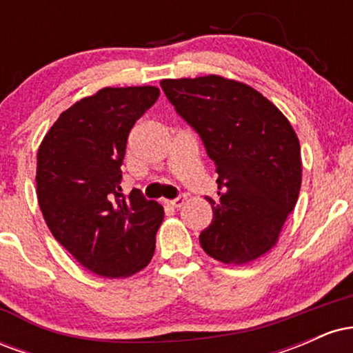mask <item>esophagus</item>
I'll list each match as a JSON object with an SVG mask.
<instances>
[{
  "label": "esophagus",
  "mask_w": 353,
  "mask_h": 353,
  "mask_svg": "<svg viewBox=\"0 0 353 353\" xmlns=\"http://www.w3.org/2000/svg\"><path fill=\"white\" fill-rule=\"evenodd\" d=\"M185 199H188V197H185V194H181V196H177L176 199L165 201V204H168V205H171V208H176V209H179L181 205L184 204V202H185Z\"/></svg>",
  "instance_id": "34e87169"
}]
</instances>
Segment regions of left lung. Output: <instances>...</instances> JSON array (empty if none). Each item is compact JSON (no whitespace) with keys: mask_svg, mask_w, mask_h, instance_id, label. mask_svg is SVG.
<instances>
[{"mask_svg":"<svg viewBox=\"0 0 353 353\" xmlns=\"http://www.w3.org/2000/svg\"><path fill=\"white\" fill-rule=\"evenodd\" d=\"M177 114L216 164L212 222L202 249L224 264L255 261L277 242L302 184L301 144L287 117L254 88L222 76L163 79Z\"/></svg>","mask_w":353,"mask_h":353,"instance_id":"8db88e82","label":"left lung"}]
</instances>
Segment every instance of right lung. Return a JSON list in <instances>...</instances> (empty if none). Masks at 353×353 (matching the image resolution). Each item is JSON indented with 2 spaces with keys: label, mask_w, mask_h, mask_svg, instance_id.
I'll return each mask as SVG.
<instances>
[{
  "label": "right lung",
  "mask_w": 353,
  "mask_h": 353,
  "mask_svg": "<svg viewBox=\"0 0 353 353\" xmlns=\"http://www.w3.org/2000/svg\"><path fill=\"white\" fill-rule=\"evenodd\" d=\"M159 98L154 86L104 88L61 112L38 149L36 194L48 228L81 265L129 277L151 262L163 205L121 192L132 125Z\"/></svg>",
  "instance_id": "right-lung-1"
}]
</instances>
